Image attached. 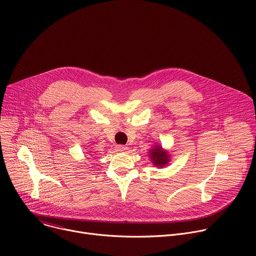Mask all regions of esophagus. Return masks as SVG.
I'll list each match as a JSON object with an SVG mask.
<instances>
[{
  "label": "esophagus",
  "mask_w": 256,
  "mask_h": 256,
  "mask_svg": "<svg viewBox=\"0 0 256 256\" xmlns=\"http://www.w3.org/2000/svg\"><path fill=\"white\" fill-rule=\"evenodd\" d=\"M126 146H124V144L116 146V150L120 151V152H124V151H126Z\"/></svg>",
  "instance_id": "34e87169"
}]
</instances>
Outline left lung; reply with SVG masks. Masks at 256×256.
I'll return each mask as SVG.
<instances>
[{
    "label": "left lung",
    "mask_w": 256,
    "mask_h": 256,
    "mask_svg": "<svg viewBox=\"0 0 256 256\" xmlns=\"http://www.w3.org/2000/svg\"><path fill=\"white\" fill-rule=\"evenodd\" d=\"M151 159L153 161V163L157 166H164L165 164H167L168 162V155L166 152L162 151L161 147H158L151 150Z\"/></svg>",
    "instance_id": "1"
}]
</instances>
